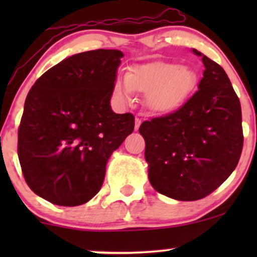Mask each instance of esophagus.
Returning <instances> with one entry per match:
<instances>
[{
    "label": "esophagus",
    "mask_w": 257,
    "mask_h": 257,
    "mask_svg": "<svg viewBox=\"0 0 257 257\" xmlns=\"http://www.w3.org/2000/svg\"><path fill=\"white\" fill-rule=\"evenodd\" d=\"M140 124H141V119L139 118V117H137V118H135V131H138Z\"/></svg>",
    "instance_id": "1"
}]
</instances>
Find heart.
<instances>
[{
  "label": "heart",
  "instance_id": "obj_1",
  "mask_svg": "<svg viewBox=\"0 0 257 257\" xmlns=\"http://www.w3.org/2000/svg\"><path fill=\"white\" fill-rule=\"evenodd\" d=\"M198 76L192 67L172 63H150L134 67L128 76L116 79L113 96L129 102L134 91L145 94V105L156 113L175 111L196 89Z\"/></svg>",
  "mask_w": 257,
  "mask_h": 257
}]
</instances>
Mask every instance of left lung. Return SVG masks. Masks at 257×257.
Here are the masks:
<instances>
[{
    "instance_id": "left-lung-1",
    "label": "left lung",
    "mask_w": 257,
    "mask_h": 257,
    "mask_svg": "<svg viewBox=\"0 0 257 257\" xmlns=\"http://www.w3.org/2000/svg\"><path fill=\"white\" fill-rule=\"evenodd\" d=\"M199 89L172 113L141 123L149 179L156 191L198 200L231 175L243 150L241 108L225 70L202 53Z\"/></svg>"
}]
</instances>
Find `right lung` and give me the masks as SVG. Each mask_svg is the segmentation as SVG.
Instances as JSON below:
<instances>
[{
	"mask_svg": "<svg viewBox=\"0 0 257 257\" xmlns=\"http://www.w3.org/2000/svg\"><path fill=\"white\" fill-rule=\"evenodd\" d=\"M122 57L116 49L72 55L44 72L26 96L18 157L29 187L53 204L93 198L112 152L134 131V116L110 106Z\"/></svg>",
	"mask_w": 257,
	"mask_h": 257,
	"instance_id": "add662e5",
	"label": "right lung"
}]
</instances>
